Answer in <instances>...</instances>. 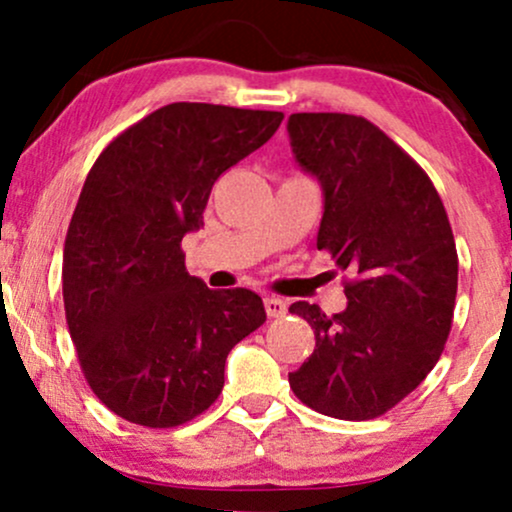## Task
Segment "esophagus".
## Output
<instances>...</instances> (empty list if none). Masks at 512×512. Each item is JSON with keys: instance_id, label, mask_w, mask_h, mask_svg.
<instances>
[{"instance_id": "34e87169", "label": "esophagus", "mask_w": 512, "mask_h": 512, "mask_svg": "<svg viewBox=\"0 0 512 512\" xmlns=\"http://www.w3.org/2000/svg\"><path fill=\"white\" fill-rule=\"evenodd\" d=\"M264 310H267L269 317H284L286 310H289V303H286L284 298L269 296L264 298Z\"/></svg>"}]
</instances>
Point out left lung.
Returning a JSON list of instances; mask_svg holds the SVG:
<instances>
[{"label":"left lung","instance_id":"8db88e82","mask_svg":"<svg viewBox=\"0 0 512 512\" xmlns=\"http://www.w3.org/2000/svg\"><path fill=\"white\" fill-rule=\"evenodd\" d=\"M289 137L325 195L317 250L351 272L342 313L289 308L315 330L291 390L325 416L375 419L424 383L448 342L457 296L448 214L426 170L366 117L293 113Z\"/></svg>","mask_w":512,"mask_h":512}]
</instances>
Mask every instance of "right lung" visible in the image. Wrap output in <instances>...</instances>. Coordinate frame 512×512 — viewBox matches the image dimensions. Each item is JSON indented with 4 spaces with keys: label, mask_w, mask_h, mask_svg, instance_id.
<instances>
[{
    "label": "right lung",
    "mask_w": 512,
    "mask_h": 512,
    "mask_svg": "<svg viewBox=\"0 0 512 512\" xmlns=\"http://www.w3.org/2000/svg\"><path fill=\"white\" fill-rule=\"evenodd\" d=\"M284 113L170 103L127 127L88 170L64 240L62 296L86 383L110 411L173 428L221 395L228 351L267 320L248 289L211 291L180 243L204 226L221 173Z\"/></svg>",
    "instance_id": "obj_1"
}]
</instances>
